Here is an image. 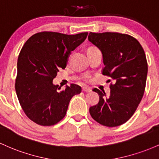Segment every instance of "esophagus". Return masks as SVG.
Returning a JSON list of instances; mask_svg holds the SVG:
<instances>
[{"instance_id": "34e87169", "label": "esophagus", "mask_w": 159, "mask_h": 159, "mask_svg": "<svg viewBox=\"0 0 159 159\" xmlns=\"http://www.w3.org/2000/svg\"><path fill=\"white\" fill-rule=\"evenodd\" d=\"M82 90H83V92H89L92 91L90 88H87V87H83Z\"/></svg>"}]
</instances>
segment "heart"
I'll return each mask as SVG.
<instances>
[{"mask_svg":"<svg viewBox=\"0 0 159 159\" xmlns=\"http://www.w3.org/2000/svg\"><path fill=\"white\" fill-rule=\"evenodd\" d=\"M90 49H94V48H90Z\"/></svg>","mask_w":159,"mask_h":159,"instance_id":"b5f03b06","label":"heart"}]
</instances>
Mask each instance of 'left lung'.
Segmentation results:
<instances>
[{"instance_id":"1","label":"left lung","mask_w":159,"mask_h":159,"mask_svg":"<svg viewBox=\"0 0 159 159\" xmlns=\"http://www.w3.org/2000/svg\"><path fill=\"white\" fill-rule=\"evenodd\" d=\"M88 39L102 53V74L114 80L107 97L93 89L99 102L89 108V113L103 125H121L132 116L143 96L148 72L145 52L134 37L125 34L90 32Z\"/></svg>"}]
</instances>
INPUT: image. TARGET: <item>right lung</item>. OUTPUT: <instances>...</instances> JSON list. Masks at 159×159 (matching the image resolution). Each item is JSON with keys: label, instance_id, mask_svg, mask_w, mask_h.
Wrapping results in <instances>:
<instances>
[{"label": "right lung", "instance_id": "right-lung-1", "mask_svg": "<svg viewBox=\"0 0 159 159\" xmlns=\"http://www.w3.org/2000/svg\"><path fill=\"white\" fill-rule=\"evenodd\" d=\"M87 35L44 31L32 35L24 44L18 58L15 87L22 110L34 122L43 126L58 123L65 116L73 96L81 92L75 84L58 92L61 87L52 81Z\"/></svg>", "mask_w": 159, "mask_h": 159}]
</instances>
